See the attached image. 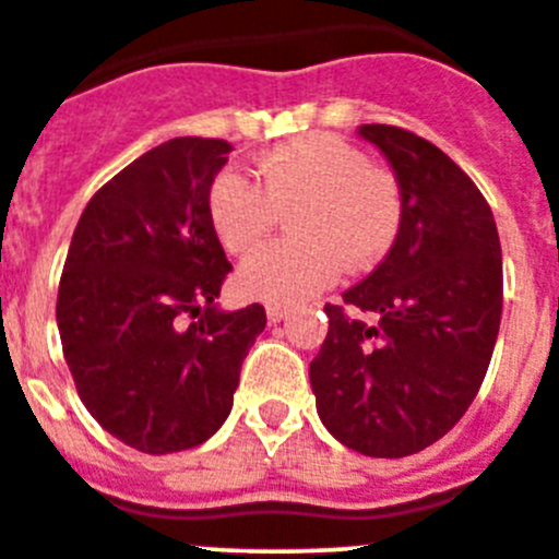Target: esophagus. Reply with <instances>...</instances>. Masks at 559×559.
Wrapping results in <instances>:
<instances>
[{"mask_svg": "<svg viewBox=\"0 0 559 559\" xmlns=\"http://www.w3.org/2000/svg\"><path fill=\"white\" fill-rule=\"evenodd\" d=\"M265 318H269V323H280L288 318V307L283 305H269L265 307Z\"/></svg>", "mask_w": 559, "mask_h": 559, "instance_id": "obj_1", "label": "esophagus"}]
</instances>
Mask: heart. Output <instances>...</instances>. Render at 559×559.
I'll list each match as a JSON object with an SVG mask.
<instances>
[{"mask_svg": "<svg viewBox=\"0 0 559 559\" xmlns=\"http://www.w3.org/2000/svg\"><path fill=\"white\" fill-rule=\"evenodd\" d=\"M260 183L227 169L211 183L209 216L227 252H249L271 236L280 214L296 238L258 249L238 269L252 299L296 305L332 285L343 265L379 263L401 227V186L359 147L332 134H310L265 153Z\"/></svg>", "mask_w": 559, "mask_h": 559, "instance_id": "heart-1", "label": "heart"}]
</instances>
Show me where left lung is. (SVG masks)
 <instances>
[{"mask_svg":"<svg viewBox=\"0 0 559 559\" xmlns=\"http://www.w3.org/2000/svg\"><path fill=\"white\" fill-rule=\"evenodd\" d=\"M401 186V227L373 274L326 305L310 362L318 417L345 448L403 459L439 442L486 379L502 318V249L486 197L436 145L395 126H359Z\"/></svg>","mask_w":559,"mask_h":559,"instance_id":"1","label":"left lung"}]
</instances>
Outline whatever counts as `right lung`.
Segmentation results:
<instances>
[{
    "mask_svg": "<svg viewBox=\"0 0 559 559\" xmlns=\"http://www.w3.org/2000/svg\"><path fill=\"white\" fill-rule=\"evenodd\" d=\"M230 151L203 136L162 142L90 200L68 249L62 354L100 428L142 453L197 448L222 428L265 329L260 305H216L233 265L209 191Z\"/></svg>",
    "mask_w": 559,
    "mask_h": 559,
    "instance_id": "right-lung-1",
    "label": "right lung"
}]
</instances>
